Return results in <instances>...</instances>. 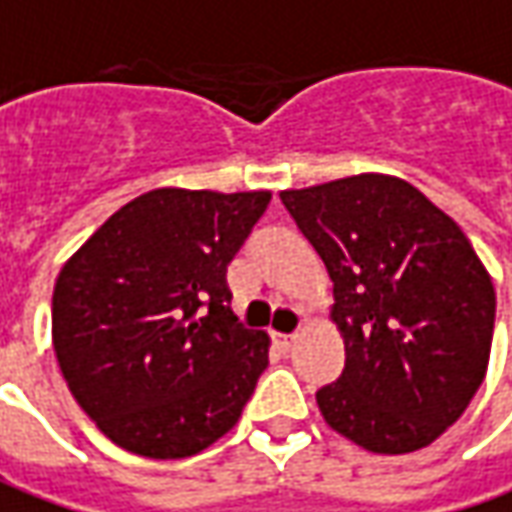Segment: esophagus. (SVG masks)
Returning a JSON list of instances; mask_svg holds the SVG:
<instances>
[{"mask_svg": "<svg viewBox=\"0 0 512 512\" xmlns=\"http://www.w3.org/2000/svg\"><path fill=\"white\" fill-rule=\"evenodd\" d=\"M272 343L280 354H286V351L291 348V343H294V334H280V331H272Z\"/></svg>", "mask_w": 512, "mask_h": 512, "instance_id": "34e87169", "label": "esophagus"}]
</instances>
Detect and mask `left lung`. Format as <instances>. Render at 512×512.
<instances>
[{"label": "left lung", "instance_id": "obj_1", "mask_svg": "<svg viewBox=\"0 0 512 512\" xmlns=\"http://www.w3.org/2000/svg\"><path fill=\"white\" fill-rule=\"evenodd\" d=\"M280 201L334 283L345 343L320 414L371 453L431 445L485 379L496 291L465 232L394 175L286 189Z\"/></svg>", "mask_w": 512, "mask_h": 512}]
</instances>
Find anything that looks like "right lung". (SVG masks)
I'll return each instance as SVG.
<instances>
[{
    "mask_svg": "<svg viewBox=\"0 0 512 512\" xmlns=\"http://www.w3.org/2000/svg\"><path fill=\"white\" fill-rule=\"evenodd\" d=\"M269 201L272 192L152 189L62 266L56 360L118 448L184 459L235 428L269 365V337L238 323L226 266Z\"/></svg>",
    "mask_w": 512,
    "mask_h": 512,
    "instance_id": "1",
    "label": "right lung"
}]
</instances>
